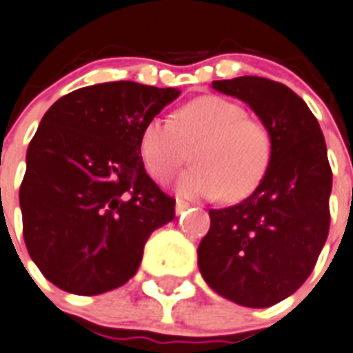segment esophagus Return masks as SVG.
<instances>
[{
	"label": "esophagus",
	"mask_w": 353,
	"mask_h": 353,
	"mask_svg": "<svg viewBox=\"0 0 353 353\" xmlns=\"http://www.w3.org/2000/svg\"><path fill=\"white\" fill-rule=\"evenodd\" d=\"M186 208H188V204L183 203V201H176V215H181Z\"/></svg>",
	"instance_id": "esophagus-1"
}]
</instances>
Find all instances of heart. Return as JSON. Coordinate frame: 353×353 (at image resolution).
<instances>
[{"instance_id":"obj_1","label":"heart","mask_w":353,"mask_h":353,"mask_svg":"<svg viewBox=\"0 0 353 353\" xmlns=\"http://www.w3.org/2000/svg\"><path fill=\"white\" fill-rule=\"evenodd\" d=\"M197 167L183 174L177 194L186 199L239 201L260 185L272 156L271 132L242 105L206 94L179 108L172 118L154 117L140 136L143 165L156 181H167L190 158Z\"/></svg>"}]
</instances>
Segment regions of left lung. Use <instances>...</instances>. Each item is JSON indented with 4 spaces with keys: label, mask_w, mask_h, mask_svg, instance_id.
Listing matches in <instances>:
<instances>
[{
    "label": "left lung",
    "mask_w": 353,
    "mask_h": 353,
    "mask_svg": "<svg viewBox=\"0 0 353 353\" xmlns=\"http://www.w3.org/2000/svg\"><path fill=\"white\" fill-rule=\"evenodd\" d=\"M212 88L253 109L271 132L272 156L248 199L210 210V232L197 248L199 271L222 298L263 309L303 285L327 242V145L309 105L280 82L236 77Z\"/></svg>",
    "instance_id": "1"
}]
</instances>
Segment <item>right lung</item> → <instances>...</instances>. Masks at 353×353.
Segmentation results:
<instances>
[{
    "mask_svg": "<svg viewBox=\"0 0 353 353\" xmlns=\"http://www.w3.org/2000/svg\"><path fill=\"white\" fill-rule=\"evenodd\" d=\"M179 93L103 82L46 111L26 150L19 204L26 250L53 285L82 296L123 285L150 233L176 217V201L145 172L140 136Z\"/></svg>",
    "mask_w": 353,
    "mask_h": 353,
    "instance_id": "add662e5",
    "label": "right lung"
}]
</instances>
